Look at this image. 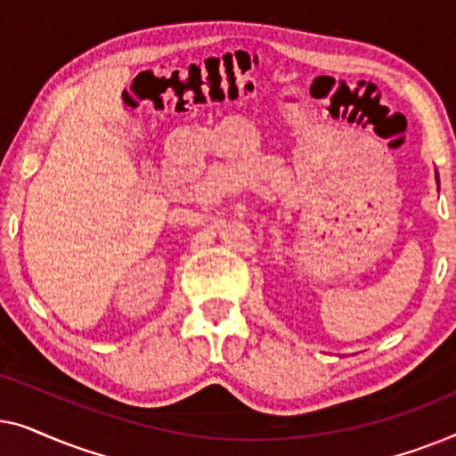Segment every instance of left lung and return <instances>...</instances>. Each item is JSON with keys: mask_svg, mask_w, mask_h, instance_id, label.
Here are the masks:
<instances>
[{"mask_svg": "<svg viewBox=\"0 0 456 456\" xmlns=\"http://www.w3.org/2000/svg\"><path fill=\"white\" fill-rule=\"evenodd\" d=\"M436 180H438V176H436Z\"/></svg>", "mask_w": 456, "mask_h": 456, "instance_id": "obj_1", "label": "left lung"}]
</instances>
